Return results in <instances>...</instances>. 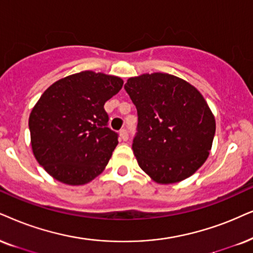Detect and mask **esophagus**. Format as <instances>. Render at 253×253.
<instances>
[{
	"instance_id": "1",
	"label": "esophagus",
	"mask_w": 253,
	"mask_h": 253,
	"mask_svg": "<svg viewBox=\"0 0 253 253\" xmlns=\"http://www.w3.org/2000/svg\"><path fill=\"white\" fill-rule=\"evenodd\" d=\"M119 135H120V139L124 140V141H126V140L128 139V132H127V129H125V128L120 130Z\"/></svg>"
}]
</instances>
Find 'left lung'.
<instances>
[{
    "mask_svg": "<svg viewBox=\"0 0 253 253\" xmlns=\"http://www.w3.org/2000/svg\"><path fill=\"white\" fill-rule=\"evenodd\" d=\"M125 89L137 111L133 152L140 168L160 184L191 176L209 156L212 112L200 91L168 73L132 77Z\"/></svg>",
    "mask_w": 253,
    "mask_h": 253,
    "instance_id": "obj_1",
    "label": "left lung"
}]
</instances>
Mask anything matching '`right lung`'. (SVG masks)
Segmentation results:
<instances>
[{
	"label": "right lung",
	"instance_id": "right-lung-1",
	"mask_svg": "<svg viewBox=\"0 0 253 253\" xmlns=\"http://www.w3.org/2000/svg\"><path fill=\"white\" fill-rule=\"evenodd\" d=\"M119 77L83 71L53 83L29 117L31 147L42 167L69 185L88 183L118 145L104 105L123 87Z\"/></svg>",
	"mask_w": 253,
	"mask_h": 253
}]
</instances>
